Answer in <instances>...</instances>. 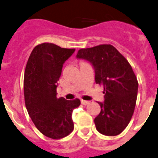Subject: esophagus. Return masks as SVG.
Returning a JSON list of instances; mask_svg holds the SVG:
<instances>
[{
    "mask_svg": "<svg viewBox=\"0 0 158 158\" xmlns=\"http://www.w3.org/2000/svg\"><path fill=\"white\" fill-rule=\"evenodd\" d=\"M81 103H82V105H83V106H87V105H88V104H89V101H84V100H81Z\"/></svg>",
    "mask_w": 158,
    "mask_h": 158,
    "instance_id": "34e87169",
    "label": "esophagus"
}]
</instances>
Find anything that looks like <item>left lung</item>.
<instances>
[{
  "label": "left lung",
  "instance_id": "8db88e82",
  "mask_svg": "<svg viewBox=\"0 0 158 158\" xmlns=\"http://www.w3.org/2000/svg\"><path fill=\"white\" fill-rule=\"evenodd\" d=\"M78 58L90 61L96 83L104 88L105 101L94 119L97 130L105 135H118L130 123L136 103L138 81L128 61L111 44L81 48Z\"/></svg>",
  "mask_w": 158,
  "mask_h": 158
}]
</instances>
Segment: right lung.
Masks as SVG:
<instances>
[{
  "label": "right lung",
  "instance_id": "1",
  "mask_svg": "<svg viewBox=\"0 0 158 158\" xmlns=\"http://www.w3.org/2000/svg\"><path fill=\"white\" fill-rule=\"evenodd\" d=\"M75 50L52 43L40 44L32 50L26 66V108L37 129L51 139L64 138L74 130L71 115L80 101L57 98V87L64 62Z\"/></svg>",
  "mask_w": 158,
  "mask_h": 158
}]
</instances>
